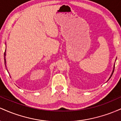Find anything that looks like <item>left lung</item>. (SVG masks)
I'll return each instance as SVG.
<instances>
[{
	"instance_id": "left-lung-1",
	"label": "left lung",
	"mask_w": 121,
	"mask_h": 121,
	"mask_svg": "<svg viewBox=\"0 0 121 121\" xmlns=\"http://www.w3.org/2000/svg\"><path fill=\"white\" fill-rule=\"evenodd\" d=\"M114 67H115V64H114V68H113V72H112V74H111L110 77V78H109V79H110V78H111V77H112V75H113V72H114Z\"/></svg>"
}]
</instances>
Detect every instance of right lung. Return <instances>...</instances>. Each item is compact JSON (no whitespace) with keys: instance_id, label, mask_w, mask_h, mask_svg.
Returning <instances> with one entry per match:
<instances>
[{"instance_id":"obj_1","label":"right lung","mask_w":121,"mask_h":121,"mask_svg":"<svg viewBox=\"0 0 121 121\" xmlns=\"http://www.w3.org/2000/svg\"><path fill=\"white\" fill-rule=\"evenodd\" d=\"M5 52H6V48H5L4 53V64H6V60H5V55H6V53H5Z\"/></svg>"}]
</instances>
